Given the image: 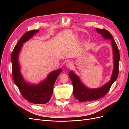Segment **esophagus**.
Returning <instances> with one entry per match:
<instances>
[{
  "label": "esophagus",
  "instance_id": "esophagus-1",
  "mask_svg": "<svg viewBox=\"0 0 129 129\" xmlns=\"http://www.w3.org/2000/svg\"><path fill=\"white\" fill-rule=\"evenodd\" d=\"M66 66L67 68H71L73 67V64L72 62H68L67 63H66Z\"/></svg>",
  "mask_w": 129,
  "mask_h": 129
}]
</instances>
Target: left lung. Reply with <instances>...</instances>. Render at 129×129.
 I'll list each match as a JSON object with an SVG mask.
<instances>
[{
	"instance_id": "8db88e82",
	"label": "left lung",
	"mask_w": 129,
	"mask_h": 129,
	"mask_svg": "<svg viewBox=\"0 0 129 129\" xmlns=\"http://www.w3.org/2000/svg\"><path fill=\"white\" fill-rule=\"evenodd\" d=\"M96 30L97 33L102 35L105 39H110L111 41L114 62V69L110 81L101 87L96 89H90L85 87L81 82L79 76H77L73 71L69 72L68 75L73 83L74 97L80 102L95 101L102 98L107 94L110 90L112 84L116 80L118 75L120 55L118 47L116 42L111 34L107 30L96 28Z\"/></svg>"
}]
</instances>
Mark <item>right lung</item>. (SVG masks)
Segmentation results:
<instances>
[{
  "mask_svg": "<svg viewBox=\"0 0 129 129\" xmlns=\"http://www.w3.org/2000/svg\"><path fill=\"white\" fill-rule=\"evenodd\" d=\"M38 32V30H32L27 32L23 35L15 46L11 54V59L13 81L24 98L30 103L43 104L47 103L51 98L54 84L62 70L58 69L49 73L45 80L38 84H30L26 82L23 79L18 61L19 54L23 43L28 41Z\"/></svg>",
  "mask_w": 129,
  "mask_h": 129,
  "instance_id": "right-lung-1",
  "label": "right lung"
}]
</instances>
